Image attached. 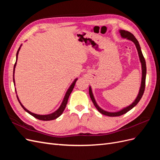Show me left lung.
Instances as JSON below:
<instances>
[{
	"mask_svg": "<svg viewBox=\"0 0 160 160\" xmlns=\"http://www.w3.org/2000/svg\"><path fill=\"white\" fill-rule=\"evenodd\" d=\"M119 32H120V35H121V36H122V38H127V39H128V40L132 41V42H133V43L135 45V47H136V49L138 50L139 57V60H140V62H141V64H142V83H141V87H140V89H139V93H138V95L137 96L136 99H135V101H133V102L132 104H131L130 105L128 106V107L122 109V110H120L119 111H117V112H109V111H106L101 109L99 107V106L98 105V103H96L95 99L94 98L93 94V92H92V90H91V87H89V95H90V98H91L92 101H93V104L95 105V107L99 111V112H100L101 114L105 115H107V116H109V117H116V116L122 115H123L125 113H126L128 111H129V110L132 109L133 108H134L135 106L138 103V102L140 101V99H141V98H142L143 94L144 93L145 87H146V61H145L143 55L142 54L141 48H140L139 42L136 39V38L134 37V35H133V34L131 33L129 31H125V30H119Z\"/></svg>",
	"mask_w": 160,
	"mask_h": 160,
	"instance_id": "8db88e82",
	"label": "left lung"
}]
</instances>
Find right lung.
Here are the masks:
<instances>
[{
  "mask_svg": "<svg viewBox=\"0 0 160 160\" xmlns=\"http://www.w3.org/2000/svg\"><path fill=\"white\" fill-rule=\"evenodd\" d=\"M21 45L20 46V47L18 48V49L17 52L16 62H15V64H14V69H13V77H14V71H15V67H16V65H17V58H18V54L19 50H20V49H21ZM77 80V79H75L74 80V81L72 82V84H71V86L69 87V88L68 89V90L67 91L66 93H65V97H64V99H63V100H62V103H61V105H60L59 108L57 110H56V111H55V112H53V113H51V114H48V115H38V114L33 113L31 112V111L27 110L25 107H24V106L22 105V103H21V101H19L18 96L17 95V99H18V101L19 103L21 104V105L22 106V108L24 109V110L26 111L27 113H28L30 115H31L32 116H33L34 118H37V119H39V120H42V121H50V120L55 119H57V118H59V116L62 113V112H63V111L65 110V107H66V105H67V101H68V99H69V95H70V94L71 93V92H72V89H73V88H74V87H75V83H76ZM13 82L14 83V78H13ZM14 85H15V84H14Z\"/></svg>",
  "mask_w": 160,
  "mask_h": 160,
  "instance_id": "1",
  "label": "right lung"
}]
</instances>
